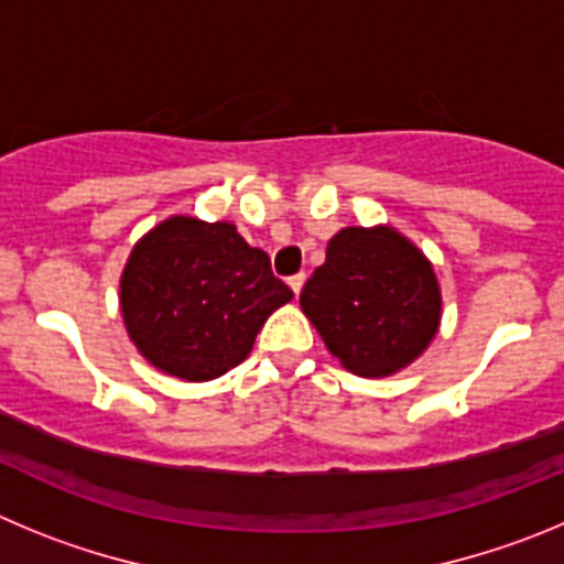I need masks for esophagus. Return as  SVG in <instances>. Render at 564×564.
<instances>
[{"instance_id": "esophagus-1", "label": "esophagus", "mask_w": 564, "mask_h": 564, "mask_svg": "<svg viewBox=\"0 0 564 564\" xmlns=\"http://www.w3.org/2000/svg\"><path fill=\"white\" fill-rule=\"evenodd\" d=\"M303 283H306V275H303V272H297V275H292V278H289V286H292L294 297H297V294H301Z\"/></svg>"}]
</instances>
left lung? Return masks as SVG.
Listing matches in <instances>:
<instances>
[{
  "label": "left lung",
  "instance_id": "1",
  "mask_svg": "<svg viewBox=\"0 0 564 564\" xmlns=\"http://www.w3.org/2000/svg\"><path fill=\"white\" fill-rule=\"evenodd\" d=\"M328 351L357 377L408 368L435 337L441 289L433 263L393 227H345L301 292Z\"/></svg>",
  "mask_w": 564,
  "mask_h": 564
}]
</instances>
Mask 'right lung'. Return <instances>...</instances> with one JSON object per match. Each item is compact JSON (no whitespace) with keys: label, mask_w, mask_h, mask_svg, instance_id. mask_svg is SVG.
Segmentation results:
<instances>
[{"label":"right lung","mask_w":564,"mask_h":564,"mask_svg":"<svg viewBox=\"0 0 564 564\" xmlns=\"http://www.w3.org/2000/svg\"><path fill=\"white\" fill-rule=\"evenodd\" d=\"M292 289L270 256L230 221L171 216L145 232L120 278V312L137 351L162 373L207 382L252 351L256 334Z\"/></svg>","instance_id":"right-lung-1"}]
</instances>
